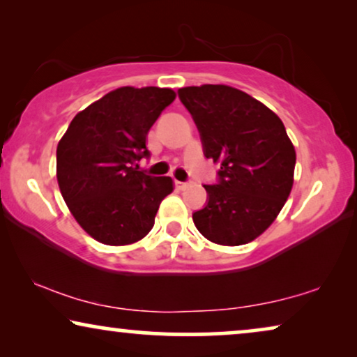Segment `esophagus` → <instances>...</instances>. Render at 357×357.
Instances as JSON below:
<instances>
[{"label":"esophagus","instance_id":"1","mask_svg":"<svg viewBox=\"0 0 357 357\" xmlns=\"http://www.w3.org/2000/svg\"><path fill=\"white\" fill-rule=\"evenodd\" d=\"M175 185H177L178 190H185V188L190 187V182H178V180H177V182H175Z\"/></svg>","mask_w":357,"mask_h":357}]
</instances>
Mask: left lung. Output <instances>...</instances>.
Segmentation results:
<instances>
[{"mask_svg":"<svg viewBox=\"0 0 357 357\" xmlns=\"http://www.w3.org/2000/svg\"><path fill=\"white\" fill-rule=\"evenodd\" d=\"M202 136L204 155L221 165L218 185H204L208 204L193 213L203 237L236 247L261 236L294 183L296 149L275 112L226 84L178 89Z\"/></svg>","mask_w":357,"mask_h":357,"instance_id":"left-lung-1","label":"left lung"}]
</instances>
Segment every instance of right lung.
Wrapping results in <instances>:
<instances>
[{"instance_id": "obj_1", "label": "right lung", "mask_w": 357, "mask_h": 357, "mask_svg": "<svg viewBox=\"0 0 357 357\" xmlns=\"http://www.w3.org/2000/svg\"><path fill=\"white\" fill-rule=\"evenodd\" d=\"M175 99L169 87H119L71 120L56 148V180L77 224L105 245L148 236L170 177L141 172L154 121Z\"/></svg>"}]
</instances>
